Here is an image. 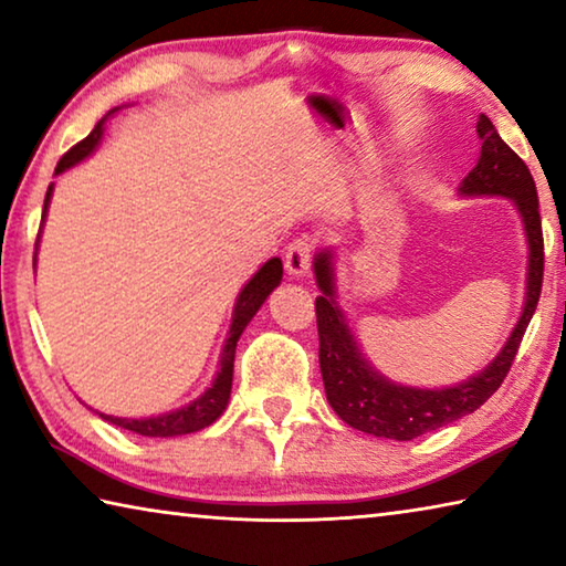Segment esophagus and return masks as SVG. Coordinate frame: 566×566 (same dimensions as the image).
Listing matches in <instances>:
<instances>
[{"label":"esophagus","instance_id":"1","mask_svg":"<svg viewBox=\"0 0 566 566\" xmlns=\"http://www.w3.org/2000/svg\"><path fill=\"white\" fill-rule=\"evenodd\" d=\"M312 249H314V242L310 237L294 239L284 252V270L292 276H304L310 272V264H312Z\"/></svg>","mask_w":566,"mask_h":566}]
</instances>
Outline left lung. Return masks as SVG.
Segmentation results:
<instances>
[{
  "label": "left lung",
  "instance_id": "1",
  "mask_svg": "<svg viewBox=\"0 0 566 566\" xmlns=\"http://www.w3.org/2000/svg\"><path fill=\"white\" fill-rule=\"evenodd\" d=\"M476 134L482 139V149H479L476 165L459 185V195L506 197L520 209L526 242H530V272H526V300L522 317L502 352L479 375L459 381L457 387L417 389L395 385L361 357L354 334L347 327V319H344L342 310L334 302L332 252L327 249V252L317 254L314 274H317L322 296H317L314 306H317L324 391H327L329 405L339 419L359 429V432L409 442V439L434 432L439 427L472 415L502 387L524 332L530 327V319L542 294L544 276V237L536 185L520 155L506 147V142L500 137V132L494 129L486 114H479Z\"/></svg>",
  "mask_w": 566,
  "mask_h": 566
}]
</instances>
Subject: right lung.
I'll return each mask as SVG.
<instances>
[{"label": "right lung", "instance_id": "right-lung-1", "mask_svg": "<svg viewBox=\"0 0 566 566\" xmlns=\"http://www.w3.org/2000/svg\"><path fill=\"white\" fill-rule=\"evenodd\" d=\"M114 112L117 109H112L109 114H114ZM107 117H102L97 122V127H94L87 137L80 142V145H74L70 151H66V155L60 159V165H56L54 175H62L64 169L74 167L76 161L90 157L92 151L97 149ZM50 199H52V185H50V189H46V197H44L42 224L46 217V207H50ZM36 242H40V234H36ZM280 282H282V260L280 256H274V260L262 264V270L244 284L242 292H239L237 304H234V314H232V327H229V337L224 342L222 357H219V371L212 381V387H209L202 397H197L187 407L167 411V415H159V417H145V419H122V417H109V415H99V417L112 421V424H117L122 429H129V432H134V434H142V437H179V434L199 432V429L212 424V421L222 417V411L227 409V401H229V391H232L237 342H239V337H242L247 324L252 322L256 310L264 304V300L270 296L274 286H280Z\"/></svg>", "mask_w": 566, "mask_h": 566}]
</instances>
